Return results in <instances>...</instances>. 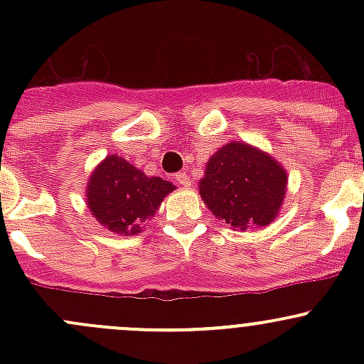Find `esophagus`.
Masks as SVG:
<instances>
[{
	"instance_id": "34e87169",
	"label": "esophagus",
	"mask_w": 364,
	"mask_h": 364,
	"mask_svg": "<svg viewBox=\"0 0 364 364\" xmlns=\"http://www.w3.org/2000/svg\"><path fill=\"white\" fill-rule=\"evenodd\" d=\"M174 181L178 183L179 186H190L188 174H183V172H179V174H174Z\"/></svg>"
}]
</instances>
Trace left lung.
<instances>
[{"label": "left lung", "instance_id": "obj_1", "mask_svg": "<svg viewBox=\"0 0 364 364\" xmlns=\"http://www.w3.org/2000/svg\"><path fill=\"white\" fill-rule=\"evenodd\" d=\"M199 193L216 218L247 230L277 218L287 193V174L267 153L229 142L209 159Z\"/></svg>", "mask_w": 364, "mask_h": 364}]
</instances>
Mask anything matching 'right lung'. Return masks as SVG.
Returning <instances> with one entry per match:
<instances>
[{"label":"right lung","instance_id":"right-lung-1","mask_svg":"<svg viewBox=\"0 0 364 364\" xmlns=\"http://www.w3.org/2000/svg\"><path fill=\"white\" fill-rule=\"evenodd\" d=\"M172 190L176 186L171 181L149 178L121 156L109 155L91 172L86 203L105 229L132 236L141 230L142 222L155 215Z\"/></svg>","mask_w":364,"mask_h":364}]
</instances>
